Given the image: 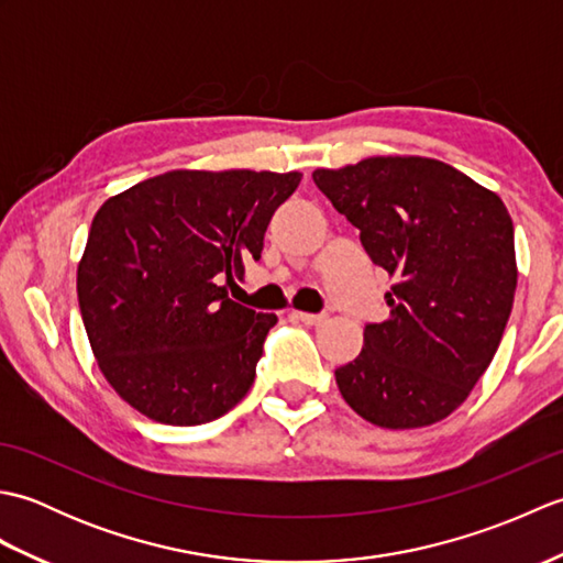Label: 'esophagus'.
<instances>
[{
	"label": "esophagus",
	"instance_id": "1",
	"mask_svg": "<svg viewBox=\"0 0 563 563\" xmlns=\"http://www.w3.org/2000/svg\"><path fill=\"white\" fill-rule=\"evenodd\" d=\"M290 317L302 321V324H309V327H319L327 321V314H309V312H290Z\"/></svg>",
	"mask_w": 563,
	"mask_h": 563
}]
</instances>
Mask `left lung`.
I'll list each match as a JSON object with an SVG mask.
<instances>
[{"mask_svg": "<svg viewBox=\"0 0 563 563\" xmlns=\"http://www.w3.org/2000/svg\"><path fill=\"white\" fill-rule=\"evenodd\" d=\"M317 188L361 230L394 280L389 317L336 369L345 404L379 428L448 418L492 365L518 285L512 220L492 190L428 157L317 169Z\"/></svg>", "mask_w": 563, "mask_h": 563, "instance_id": "8db88e82", "label": "left lung"}]
</instances>
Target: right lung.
I'll use <instances>...</instances> for the list:
<instances>
[{"label": "right lung", "mask_w": 563, "mask_h": 563, "mask_svg": "<svg viewBox=\"0 0 563 563\" xmlns=\"http://www.w3.org/2000/svg\"><path fill=\"white\" fill-rule=\"evenodd\" d=\"M300 172H188L109 198L91 222L77 297L91 351L118 397L152 421L200 426L254 385L278 317L230 300Z\"/></svg>", "instance_id": "add662e5"}]
</instances>
